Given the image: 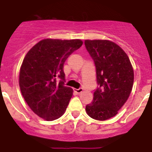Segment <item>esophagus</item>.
<instances>
[{
    "label": "esophagus",
    "instance_id": "esophagus-1",
    "mask_svg": "<svg viewBox=\"0 0 152 152\" xmlns=\"http://www.w3.org/2000/svg\"><path fill=\"white\" fill-rule=\"evenodd\" d=\"M83 91V89L82 88H78V89H75V91H76V93H78V94H80V93L82 92Z\"/></svg>",
    "mask_w": 152,
    "mask_h": 152
}]
</instances>
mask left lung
<instances>
[{
	"instance_id": "left-lung-1",
	"label": "left lung",
	"mask_w": 152,
	"mask_h": 152,
	"mask_svg": "<svg viewBox=\"0 0 152 152\" xmlns=\"http://www.w3.org/2000/svg\"><path fill=\"white\" fill-rule=\"evenodd\" d=\"M84 44L95 62L99 86L86 112L93 119L107 120L127 101L133 85V69L125 51L113 42L85 40Z\"/></svg>"
}]
</instances>
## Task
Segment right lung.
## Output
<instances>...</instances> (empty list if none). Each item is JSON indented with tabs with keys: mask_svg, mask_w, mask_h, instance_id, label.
<instances>
[{
	"mask_svg": "<svg viewBox=\"0 0 152 152\" xmlns=\"http://www.w3.org/2000/svg\"><path fill=\"white\" fill-rule=\"evenodd\" d=\"M82 44L80 39H43L25 56L20 71V91L30 108L40 118L56 120L66 110L72 89L64 86L63 65Z\"/></svg>",
	"mask_w": 152,
	"mask_h": 152,
	"instance_id": "1",
	"label": "right lung"
}]
</instances>
